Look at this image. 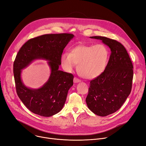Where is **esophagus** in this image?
Instances as JSON below:
<instances>
[{"instance_id":"34e87169","label":"esophagus","mask_w":146,"mask_h":146,"mask_svg":"<svg viewBox=\"0 0 146 146\" xmlns=\"http://www.w3.org/2000/svg\"><path fill=\"white\" fill-rule=\"evenodd\" d=\"M81 82V80H79L78 78H76V77H75V78H74V83H78V82Z\"/></svg>"}]
</instances>
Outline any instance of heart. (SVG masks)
Returning <instances> with one entry per match:
<instances>
[{"label": "heart", "mask_w": 146, "mask_h": 146, "mask_svg": "<svg viewBox=\"0 0 146 146\" xmlns=\"http://www.w3.org/2000/svg\"><path fill=\"white\" fill-rule=\"evenodd\" d=\"M109 52L102 44L80 45L64 52L60 57V63L67 72H71L76 65L80 75L84 78H96L103 73L107 66Z\"/></svg>", "instance_id": "obj_1"}]
</instances>
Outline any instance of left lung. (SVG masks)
Instances as JSON below:
<instances>
[{
  "mask_svg": "<svg viewBox=\"0 0 146 146\" xmlns=\"http://www.w3.org/2000/svg\"><path fill=\"white\" fill-rule=\"evenodd\" d=\"M108 46L111 55L103 73L91 81L86 103L95 114L105 117L118 110L130 95L133 66L124 46L104 36H91Z\"/></svg>",
  "mask_w": 146,
  "mask_h": 146,
  "instance_id": "obj_1",
  "label": "left lung"
}]
</instances>
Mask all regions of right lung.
I'll return each mask as SVG.
<instances>
[{
    "instance_id": "right-lung-1",
    "label": "right lung",
    "mask_w": 146,
    "mask_h": 146,
    "mask_svg": "<svg viewBox=\"0 0 146 146\" xmlns=\"http://www.w3.org/2000/svg\"><path fill=\"white\" fill-rule=\"evenodd\" d=\"M74 37L70 33L43 35L28 40L17 54L13 64L17 94L33 113L50 117L62 109L68 90L73 85L74 75L59 70L60 57ZM37 59L47 61L51 74L41 88L34 89L24 84L21 74L22 69Z\"/></svg>"
}]
</instances>
